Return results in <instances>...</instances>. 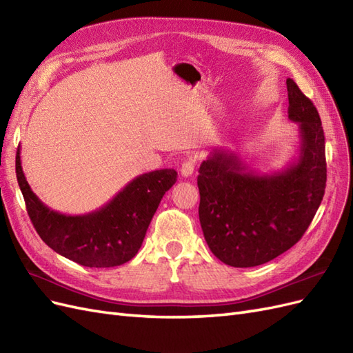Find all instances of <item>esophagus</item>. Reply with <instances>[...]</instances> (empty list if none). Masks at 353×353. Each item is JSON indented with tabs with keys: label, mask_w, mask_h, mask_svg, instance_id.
Returning <instances> with one entry per match:
<instances>
[{
	"label": "esophagus",
	"mask_w": 353,
	"mask_h": 353,
	"mask_svg": "<svg viewBox=\"0 0 353 353\" xmlns=\"http://www.w3.org/2000/svg\"><path fill=\"white\" fill-rule=\"evenodd\" d=\"M194 166H196L194 160H187V162H184L183 166H181V175L185 176V178L191 176L194 172Z\"/></svg>",
	"instance_id": "1"
}]
</instances>
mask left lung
<instances>
[{
  "label": "left lung",
  "mask_w": 353,
  "mask_h": 353,
  "mask_svg": "<svg viewBox=\"0 0 353 353\" xmlns=\"http://www.w3.org/2000/svg\"><path fill=\"white\" fill-rule=\"evenodd\" d=\"M288 119L299 128L297 156L275 172H258L216 148L199 169V218L219 261L250 268L275 259L302 239L325 191V138L314 103L287 79Z\"/></svg>",
  "instance_id": "1"
}]
</instances>
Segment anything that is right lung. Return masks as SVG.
I'll return each mask as SVG.
<instances>
[{"label": "right lung", "instance_id": "1", "mask_svg": "<svg viewBox=\"0 0 353 353\" xmlns=\"http://www.w3.org/2000/svg\"><path fill=\"white\" fill-rule=\"evenodd\" d=\"M16 175L28 215L48 248L88 268H112L140 250L148 225L166 191L176 183L175 169L138 175L110 201L85 215L52 210L32 191L16 153Z\"/></svg>", "mask_w": 353, "mask_h": 353}]
</instances>
